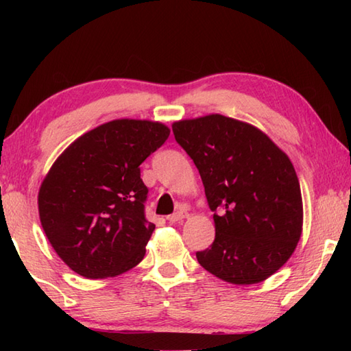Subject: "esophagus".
Segmentation results:
<instances>
[{
    "label": "esophagus",
    "mask_w": 351,
    "mask_h": 351,
    "mask_svg": "<svg viewBox=\"0 0 351 351\" xmlns=\"http://www.w3.org/2000/svg\"><path fill=\"white\" fill-rule=\"evenodd\" d=\"M187 213H184V211H178V213H173V214H170V215H167V220H169V223H176V221H180V220H182V219H185L187 217Z\"/></svg>",
    "instance_id": "1"
}]
</instances>
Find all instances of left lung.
<instances>
[{"label":"left lung","instance_id":"left-lung-1","mask_svg":"<svg viewBox=\"0 0 351 351\" xmlns=\"http://www.w3.org/2000/svg\"><path fill=\"white\" fill-rule=\"evenodd\" d=\"M202 178L215 238L196 252L206 271L235 285L270 278L300 240L303 202L288 155L253 125L210 114L171 125Z\"/></svg>","mask_w":351,"mask_h":351}]
</instances>
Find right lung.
<instances>
[{"mask_svg": "<svg viewBox=\"0 0 351 351\" xmlns=\"http://www.w3.org/2000/svg\"><path fill=\"white\" fill-rule=\"evenodd\" d=\"M169 134L160 122L117 119L83 134L52 164L37 204L47 238L71 270L106 279L143 259L155 225L145 217L140 164Z\"/></svg>", "mask_w": 351, "mask_h": 351, "instance_id": "add662e5", "label": "right lung"}]
</instances>
